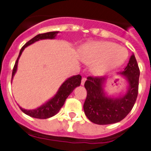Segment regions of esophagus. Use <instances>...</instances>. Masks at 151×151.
I'll list each match as a JSON object with an SVG mask.
<instances>
[{
	"label": "esophagus",
	"instance_id": "1",
	"mask_svg": "<svg viewBox=\"0 0 151 151\" xmlns=\"http://www.w3.org/2000/svg\"><path fill=\"white\" fill-rule=\"evenodd\" d=\"M86 78H83L81 79V84L82 85V86H83V85H84V83H85V81H86Z\"/></svg>",
	"mask_w": 151,
	"mask_h": 151
}]
</instances>
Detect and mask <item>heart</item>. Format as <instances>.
<instances>
[{
    "label": "heart",
    "instance_id": "b5f03b06",
    "mask_svg": "<svg viewBox=\"0 0 151 151\" xmlns=\"http://www.w3.org/2000/svg\"><path fill=\"white\" fill-rule=\"evenodd\" d=\"M128 56L125 47L106 41H95L86 43L79 52L82 62L94 63L92 71L97 75L106 73L123 63Z\"/></svg>",
    "mask_w": 151,
    "mask_h": 151
}]
</instances>
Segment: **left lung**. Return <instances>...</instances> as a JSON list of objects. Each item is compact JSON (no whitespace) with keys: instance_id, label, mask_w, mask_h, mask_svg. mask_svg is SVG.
<instances>
[{"instance_id":"8db88e82","label":"left lung","mask_w":151,"mask_h":151,"mask_svg":"<svg viewBox=\"0 0 151 151\" xmlns=\"http://www.w3.org/2000/svg\"><path fill=\"white\" fill-rule=\"evenodd\" d=\"M139 69L134 54L130 57L124 70L117 73L128 83L124 95L113 98L105 92L107 77H88L84 83L87 92L83 110L87 118L98 125L118 123L131 111L138 95Z\"/></svg>"}]
</instances>
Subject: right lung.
<instances>
[{
    "label": "right lung",
    "mask_w": 151,
    "mask_h": 151,
    "mask_svg": "<svg viewBox=\"0 0 151 151\" xmlns=\"http://www.w3.org/2000/svg\"><path fill=\"white\" fill-rule=\"evenodd\" d=\"M59 31H51V32H47L45 33V34H40L38 35L35 36L31 40H30L28 42L25 43L21 48V50H20L18 57H17V61L15 62V65H14V68H13L12 81L13 77L15 75L16 72H17V64H18L19 59H20V56H21L22 53H23L25 47L29 46L30 45L33 44V43L39 41V40H47V39L53 40V39H55L57 34H59ZM81 81V76L80 75L73 76L68 78L61 85L60 87L59 88V90L57 91L56 94L53 98H51L47 102H45L44 104H42V105L40 106L38 108L35 109L27 110L25 109H23L20 106L19 107H20V109L23 113H25L27 115L30 116V117H34V118H50V117H53V116H54L55 114H56L59 112L60 109L63 106L67 98L72 93V92L74 90L76 87L80 86Z\"/></svg>",
    "instance_id": "right-lung-1"
}]
</instances>
